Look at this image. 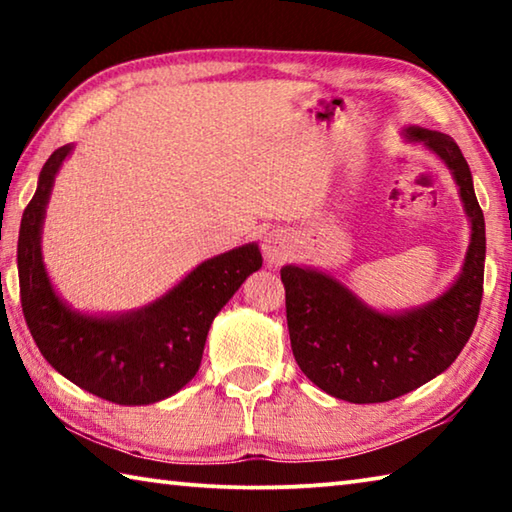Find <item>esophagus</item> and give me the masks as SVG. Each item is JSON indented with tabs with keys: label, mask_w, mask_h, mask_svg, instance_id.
<instances>
[{
	"label": "esophagus",
	"mask_w": 512,
	"mask_h": 512,
	"mask_svg": "<svg viewBox=\"0 0 512 512\" xmlns=\"http://www.w3.org/2000/svg\"><path fill=\"white\" fill-rule=\"evenodd\" d=\"M262 253L268 264H282L291 255V237L284 230H271L262 239Z\"/></svg>",
	"instance_id": "1"
}]
</instances>
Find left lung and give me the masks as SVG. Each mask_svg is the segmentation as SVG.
Returning <instances> with one entry per match:
<instances>
[{
    "label": "left lung",
    "mask_w": 512,
    "mask_h": 512,
    "mask_svg": "<svg viewBox=\"0 0 512 512\" xmlns=\"http://www.w3.org/2000/svg\"><path fill=\"white\" fill-rule=\"evenodd\" d=\"M443 160L472 223L463 271L443 296L402 314H381L332 275L284 266L287 325L300 370L327 395L354 404L395 400L452 366L479 318L485 264V221L472 173L458 144L445 133L406 128Z\"/></svg>",
    "instance_id": "obj_1"
}]
</instances>
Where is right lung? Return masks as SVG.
I'll return each instance as SVG.
<instances>
[{"label": "right lung", "instance_id": "obj_1", "mask_svg": "<svg viewBox=\"0 0 512 512\" xmlns=\"http://www.w3.org/2000/svg\"><path fill=\"white\" fill-rule=\"evenodd\" d=\"M69 153L67 144L49 155L22 214L17 273L24 320L51 368L83 391L124 406L160 402L192 381L214 316L262 266V253L246 244L207 259L162 298L128 314L85 316L69 309L51 287L40 250L51 187Z\"/></svg>", "mask_w": 512, "mask_h": 512}]
</instances>
